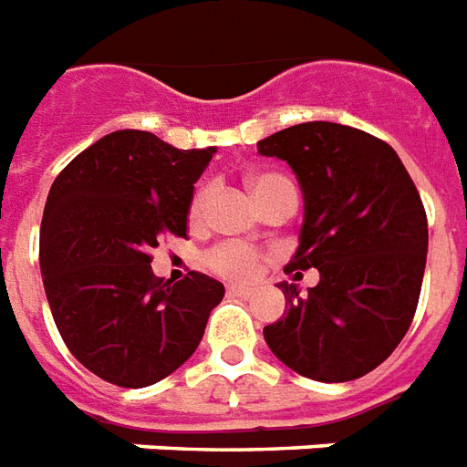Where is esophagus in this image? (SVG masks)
I'll return each instance as SVG.
<instances>
[{
    "label": "esophagus",
    "mask_w": 467,
    "mask_h": 467,
    "mask_svg": "<svg viewBox=\"0 0 467 467\" xmlns=\"http://www.w3.org/2000/svg\"><path fill=\"white\" fill-rule=\"evenodd\" d=\"M227 295H230V296H243V299H247V296L254 295V289H252V286L233 285V286H227Z\"/></svg>",
    "instance_id": "1"
}]
</instances>
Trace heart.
<instances>
[{
	"mask_svg": "<svg viewBox=\"0 0 467 467\" xmlns=\"http://www.w3.org/2000/svg\"><path fill=\"white\" fill-rule=\"evenodd\" d=\"M282 181H285V178H279V175H260V178H254V181H252V192H254V198L260 200L272 185H277V182ZM205 202L207 190L195 192V198L190 202V220H200V217H202V213H205ZM202 265H205L213 275H217V277L244 282V279H252L260 272L262 254L257 250L247 247V244L223 243L205 252Z\"/></svg>",
	"mask_w": 467,
	"mask_h": 467,
	"instance_id": "b5f03b06",
	"label": "heart"
}]
</instances>
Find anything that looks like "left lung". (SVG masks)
<instances>
[{
	"label": "left lung",
	"instance_id": "obj_1",
	"mask_svg": "<svg viewBox=\"0 0 467 467\" xmlns=\"http://www.w3.org/2000/svg\"><path fill=\"white\" fill-rule=\"evenodd\" d=\"M282 158L304 192L299 247L289 269H319L299 296L282 282L285 317L265 327L272 354L324 383L361 379L391 357L416 314L428 252L426 207L386 140L312 120L257 143Z\"/></svg>",
	"mask_w": 467,
	"mask_h": 467
}]
</instances>
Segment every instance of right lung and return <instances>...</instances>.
I'll list each match as a JSON object with an SVG mask.
<instances>
[{"label":"right lung","instance_id":"1","mask_svg":"<svg viewBox=\"0 0 467 467\" xmlns=\"http://www.w3.org/2000/svg\"><path fill=\"white\" fill-rule=\"evenodd\" d=\"M215 148L178 150L148 130H116L58 172L41 217L39 265L51 317L76 361L123 389L171 376L198 348L217 279L163 282L150 250L188 233L192 182Z\"/></svg>","mask_w":467,"mask_h":467}]
</instances>
